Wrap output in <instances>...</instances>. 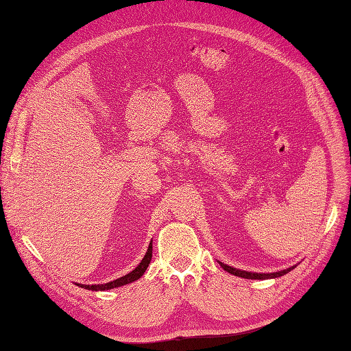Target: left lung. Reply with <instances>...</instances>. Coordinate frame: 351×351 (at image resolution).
Returning a JSON list of instances; mask_svg holds the SVG:
<instances>
[{
	"instance_id": "8db88e82",
	"label": "left lung",
	"mask_w": 351,
	"mask_h": 351,
	"mask_svg": "<svg viewBox=\"0 0 351 351\" xmlns=\"http://www.w3.org/2000/svg\"><path fill=\"white\" fill-rule=\"evenodd\" d=\"M221 267L231 273L234 276H238V277H244V279H251V280H265V279H276V277H280V276H285L287 274L289 271H292L296 265H292V267L289 269H285V270H280V271H274V273H256V271H247V270H239V269H235V267H231V265L228 264H223L222 261H219Z\"/></svg>"
}]
</instances>
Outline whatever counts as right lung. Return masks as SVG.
Masks as SVG:
<instances>
[{
	"label": "right lung",
	"instance_id": "obj_1",
	"mask_svg": "<svg viewBox=\"0 0 351 351\" xmlns=\"http://www.w3.org/2000/svg\"><path fill=\"white\" fill-rule=\"evenodd\" d=\"M151 258H152V241L149 243V247H148L147 254H145V257H143L142 261L138 264V267H135L130 273H128V274H125V276H122V277H119V279H116V280H113V282H108V283H101V285H81V283H77V286H80V287H82V289H87V291L99 292V291H110V289L129 285V283H132V282H135V280L141 279L142 274L145 273V270L148 269V265H149V263H151Z\"/></svg>",
	"mask_w": 351,
	"mask_h": 351
}]
</instances>
